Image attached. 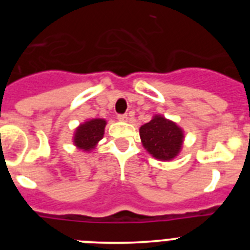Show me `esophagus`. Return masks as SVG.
I'll list each match as a JSON object with an SVG mask.
<instances>
[{
	"label": "esophagus",
	"mask_w": 250,
	"mask_h": 250,
	"mask_svg": "<svg viewBox=\"0 0 250 250\" xmlns=\"http://www.w3.org/2000/svg\"><path fill=\"white\" fill-rule=\"evenodd\" d=\"M118 119L120 121H127V119H129V116H127L126 114H121V115H118Z\"/></svg>",
	"instance_id": "1"
}]
</instances>
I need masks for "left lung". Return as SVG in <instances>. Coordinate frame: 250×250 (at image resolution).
<instances>
[{
    "label": "left lung",
    "instance_id": "left-lung-1",
    "mask_svg": "<svg viewBox=\"0 0 250 250\" xmlns=\"http://www.w3.org/2000/svg\"><path fill=\"white\" fill-rule=\"evenodd\" d=\"M139 131L143 146L155 159L169 161L182 150L184 131L174 121L161 115H155Z\"/></svg>",
    "mask_w": 250,
    "mask_h": 250
}]
</instances>
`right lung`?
<instances>
[{
	"label": "right lung",
	"instance_id": "add662e5",
	"mask_svg": "<svg viewBox=\"0 0 250 250\" xmlns=\"http://www.w3.org/2000/svg\"><path fill=\"white\" fill-rule=\"evenodd\" d=\"M105 126L106 120L104 119H91L85 121L75 130L74 144L83 151H91L104 138Z\"/></svg>",
	"mask_w": 250,
	"mask_h": 250
}]
</instances>
